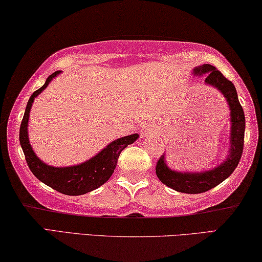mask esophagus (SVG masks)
<instances>
[{
    "instance_id": "34e87169",
    "label": "esophagus",
    "mask_w": 262,
    "mask_h": 262,
    "mask_svg": "<svg viewBox=\"0 0 262 262\" xmlns=\"http://www.w3.org/2000/svg\"><path fill=\"white\" fill-rule=\"evenodd\" d=\"M152 131H153V127L152 126H150V125H145V126L141 127L140 136L141 137H146V136L150 135V132H152Z\"/></svg>"
}]
</instances>
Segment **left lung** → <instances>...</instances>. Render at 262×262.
Instances as JSON below:
<instances>
[{
    "instance_id": "obj_1",
    "label": "left lung",
    "mask_w": 262,
    "mask_h": 262,
    "mask_svg": "<svg viewBox=\"0 0 262 262\" xmlns=\"http://www.w3.org/2000/svg\"><path fill=\"white\" fill-rule=\"evenodd\" d=\"M192 73L194 76L206 75L205 84L220 91V93L228 102L231 123L230 137H229L230 148H229L228 157L222 163L210 170L183 172L168 167L166 163V153H164L159 159L155 172L159 180L170 189L182 192V193L196 194L213 189L220 183L226 181L238 166L243 154V147H244L245 116L244 110L238 100L235 86L221 72L216 70V68L210 64H204V66L195 67Z\"/></svg>"
}]
</instances>
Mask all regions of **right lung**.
<instances>
[{
    "instance_id": "1",
    "label": "right lung",
    "mask_w": 262,
    "mask_h": 262,
    "mask_svg": "<svg viewBox=\"0 0 262 262\" xmlns=\"http://www.w3.org/2000/svg\"><path fill=\"white\" fill-rule=\"evenodd\" d=\"M61 72L62 71H56L50 75L43 86H41L31 95L20 124L19 143L23 152H24L27 166L39 181L63 194L81 195L98 189L112 177L115 168H116L119 154L124 148L127 147V145L135 143L139 138V135L135 134L114 140L103 149H101L98 154H95L93 158L82 163L76 164V166L54 167L41 161L36 157L30 144L29 132H27L30 112L36 96L46 90L49 82Z\"/></svg>"
}]
</instances>
